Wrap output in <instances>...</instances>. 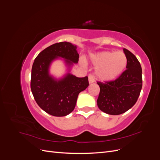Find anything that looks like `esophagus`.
<instances>
[{
	"label": "esophagus",
	"mask_w": 160,
	"mask_h": 160,
	"mask_svg": "<svg viewBox=\"0 0 160 160\" xmlns=\"http://www.w3.org/2000/svg\"><path fill=\"white\" fill-rule=\"evenodd\" d=\"M94 81H95V77H94V76L92 75H89V83H93Z\"/></svg>",
	"instance_id": "esophagus-1"
}]
</instances>
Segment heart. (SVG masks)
<instances>
[{
	"label": "heart",
	"instance_id": "b5f03b06",
	"mask_svg": "<svg viewBox=\"0 0 160 160\" xmlns=\"http://www.w3.org/2000/svg\"><path fill=\"white\" fill-rule=\"evenodd\" d=\"M93 64L98 67L96 74L104 81H112L118 77L127 65V57L122 51H103L91 57Z\"/></svg>",
	"mask_w": 160,
	"mask_h": 160
}]
</instances>
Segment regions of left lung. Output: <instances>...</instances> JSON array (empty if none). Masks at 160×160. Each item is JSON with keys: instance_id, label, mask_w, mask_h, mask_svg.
Returning <instances> with one entry per match:
<instances>
[{"instance_id": "1", "label": "left lung", "mask_w": 160, "mask_h": 160, "mask_svg": "<svg viewBox=\"0 0 160 160\" xmlns=\"http://www.w3.org/2000/svg\"><path fill=\"white\" fill-rule=\"evenodd\" d=\"M127 57V69L113 81H98L100 92L98 106L109 115H120L132 108L137 102L142 88V70L132 52L123 49Z\"/></svg>"}]
</instances>
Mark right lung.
Here are the masks:
<instances>
[{
	"label": "right lung",
	"instance_id": "right-lung-1",
	"mask_svg": "<svg viewBox=\"0 0 160 160\" xmlns=\"http://www.w3.org/2000/svg\"><path fill=\"white\" fill-rule=\"evenodd\" d=\"M76 45L60 42L47 47L35 58L31 71V89L38 105L45 112L62 117L74 110L79 93L89 86L88 77L70 73L57 81L49 73L51 62L60 57L71 66L79 61Z\"/></svg>",
	"mask_w": 160,
	"mask_h": 160
}]
</instances>
